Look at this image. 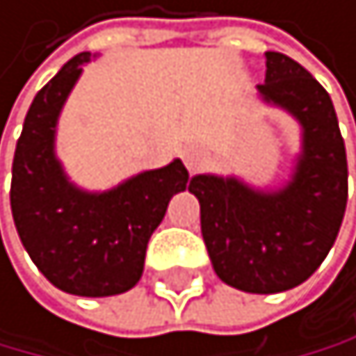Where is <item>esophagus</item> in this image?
<instances>
[{
  "label": "esophagus",
  "mask_w": 356,
  "mask_h": 356,
  "mask_svg": "<svg viewBox=\"0 0 356 356\" xmlns=\"http://www.w3.org/2000/svg\"><path fill=\"white\" fill-rule=\"evenodd\" d=\"M204 161H207V152L202 149V147L184 149V163H186L188 170H197L200 165H204Z\"/></svg>",
  "instance_id": "esophagus-1"
}]
</instances>
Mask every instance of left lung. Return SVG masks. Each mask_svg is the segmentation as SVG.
<instances>
[{"mask_svg":"<svg viewBox=\"0 0 356 356\" xmlns=\"http://www.w3.org/2000/svg\"><path fill=\"white\" fill-rule=\"evenodd\" d=\"M266 102L302 124L305 140L291 181L254 191L234 177L197 175L202 238L216 275L248 293H280L307 282L339 236L348 204V159L327 90L298 60L266 51Z\"/></svg>","mask_w":356,"mask_h":356,"instance_id":"1","label":"left lung"}]
</instances>
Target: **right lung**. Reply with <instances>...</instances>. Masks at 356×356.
<instances>
[{
  "instance_id": "1",
  "label": "right lung",
  "mask_w": 356,
  "mask_h": 356,
  "mask_svg": "<svg viewBox=\"0 0 356 356\" xmlns=\"http://www.w3.org/2000/svg\"><path fill=\"white\" fill-rule=\"evenodd\" d=\"M90 51L76 54L33 97L17 138L10 211L24 250L56 289L106 298L136 286L147 241L168 202L186 188L179 159L147 170L106 193H83L67 181L54 156L56 120Z\"/></svg>"
}]
</instances>
